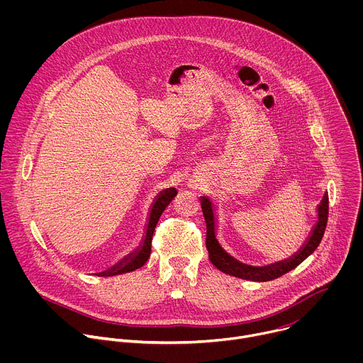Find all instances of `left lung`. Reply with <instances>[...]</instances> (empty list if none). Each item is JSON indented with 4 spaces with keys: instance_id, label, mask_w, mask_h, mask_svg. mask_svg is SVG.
Instances as JSON below:
<instances>
[{
    "instance_id": "obj_1",
    "label": "left lung",
    "mask_w": 363,
    "mask_h": 363,
    "mask_svg": "<svg viewBox=\"0 0 363 363\" xmlns=\"http://www.w3.org/2000/svg\"><path fill=\"white\" fill-rule=\"evenodd\" d=\"M201 205H202V213L205 217V223H206V250H208V257L211 263L223 273L238 277V279H244V280H251V281H270L274 279H279L280 276L289 273L290 270L296 269L301 262H304L306 258L312 254L318 245L322 241V237L325 234L326 230V224H328V217H329V195L328 192L325 194L320 205H319V221L318 225L315 227L312 237L308 238L307 244L303 247V250L300 252H297L293 258H289V260L267 266V267H252V266H247L242 264L240 262H237L234 257H231L230 254H227L221 245L218 244L217 238H216V221H214V213H213V206L208 198L202 196L201 198Z\"/></svg>"
}]
</instances>
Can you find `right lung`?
I'll use <instances>...</instances> for the list:
<instances>
[{
	"label": "right lung",
	"instance_id": "add662e5",
	"mask_svg": "<svg viewBox=\"0 0 363 363\" xmlns=\"http://www.w3.org/2000/svg\"><path fill=\"white\" fill-rule=\"evenodd\" d=\"M177 195V189L175 188H169L167 189L164 194L160 195V198L157 199V202L153 203V208L150 211V217H149V223H147V230H146V237L143 241V245L140 248V251L135 255H130L128 260L121 262L119 264H116L112 270H108L105 273H100V276H118V274H123V273H129L133 270H138L139 267H142L150 255V247H152V235L155 231V227H157L160 217L162 216L164 210L168 206V203L174 199V196Z\"/></svg>",
	"mask_w": 363,
	"mask_h": 363
}]
</instances>
